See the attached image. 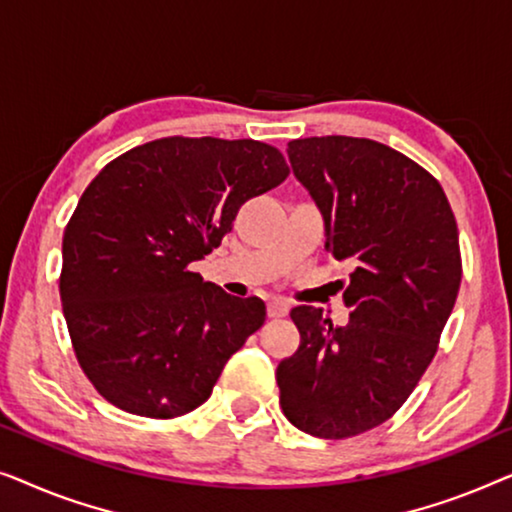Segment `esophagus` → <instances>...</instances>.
<instances>
[{
  "mask_svg": "<svg viewBox=\"0 0 512 512\" xmlns=\"http://www.w3.org/2000/svg\"><path fill=\"white\" fill-rule=\"evenodd\" d=\"M289 312V303L282 298H272L268 303V314L270 317H284V314Z\"/></svg>",
  "mask_w": 512,
  "mask_h": 512,
  "instance_id": "1",
  "label": "esophagus"
}]
</instances>
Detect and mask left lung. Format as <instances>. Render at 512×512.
Segmentation results:
<instances>
[{"label": "left lung", "mask_w": 512, "mask_h": 512, "mask_svg": "<svg viewBox=\"0 0 512 512\" xmlns=\"http://www.w3.org/2000/svg\"><path fill=\"white\" fill-rule=\"evenodd\" d=\"M286 151L352 272L347 326L291 310L300 345L277 366L279 405L310 436L352 438L387 422L436 356L461 284L457 221L438 179L387 144L328 135Z\"/></svg>", "instance_id": "obj_1"}]
</instances>
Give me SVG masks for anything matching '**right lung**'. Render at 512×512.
I'll return each mask as SVG.
<instances>
[{
  "mask_svg": "<svg viewBox=\"0 0 512 512\" xmlns=\"http://www.w3.org/2000/svg\"><path fill=\"white\" fill-rule=\"evenodd\" d=\"M286 177L282 151L256 139L163 137L102 167L65 228L60 272L69 338L97 394L151 419L207 401L265 305L188 265Z\"/></svg>",
  "mask_w": 512,
  "mask_h": 512,
  "instance_id": "add662e5",
  "label": "right lung"
}]
</instances>
